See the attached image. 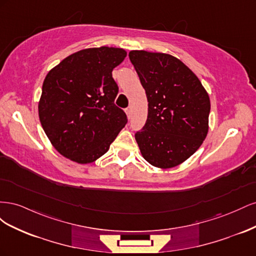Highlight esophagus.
Wrapping results in <instances>:
<instances>
[{"label": "esophagus", "instance_id": "34e87169", "mask_svg": "<svg viewBox=\"0 0 256 256\" xmlns=\"http://www.w3.org/2000/svg\"><path fill=\"white\" fill-rule=\"evenodd\" d=\"M126 114H127V118H131V108H130V106L127 108V109H126Z\"/></svg>", "mask_w": 256, "mask_h": 256}]
</instances>
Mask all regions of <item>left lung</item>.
Masks as SVG:
<instances>
[{"label":"left lung","instance_id":"left-lung-1","mask_svg":"<svg viewBox=\"0 0 256 256\" xmlns=\"http://www.w3.org/2000/svg\"><path fill=\"white\" fill-rule=\"evenodd\" d=\"M134 66L148 102L142 130L136 134L143 158L160 168L182 164L208 132L210 100L189 67L166 53L134 50Z\"/></svg>","mask_w":256,"mask_h":256}]
</instances>
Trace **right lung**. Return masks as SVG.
Wrapping results in <instances>:
<instances>
[{"label":"right lung","mask_w":256,"mask_h":256,"mask_svg":"<svg viewBox=\"0 0 256 256\" xmlns=\"http://www.w3.org/2000/svg\"><path fill=\"white\" fill-rule=\"evenodd\" d=\"M122 48H88L67 56L46 76L38 115L60 154L81 164L104 154L127 116L114 100L113 69L125 60Z\"/></svg>","instance_id":"obj_1"}]
</instances>
